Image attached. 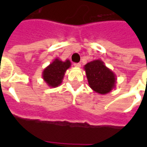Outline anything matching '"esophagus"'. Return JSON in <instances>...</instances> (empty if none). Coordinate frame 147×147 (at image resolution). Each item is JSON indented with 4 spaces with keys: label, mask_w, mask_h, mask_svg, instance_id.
I'll return each instance as SVG.
<instances>
[{
    "label": "esophagus",
    "mask_w": 147,
    "mask_h": 147,
    "mask_svg": "<svg viewBox=\"0 0 147 147\" xmlns=\"http://www.w3.org/2000/svg\"><path fill=\"white\" fill-rule=\"evenodd\" d=\"M74 65L76 68H80L81 67V64H79V63H75V64H74Z\"/></svg>",
    "instance_id": "esophagus-1"
}]
</instances>
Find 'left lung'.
Segmentation results:
<instances>
[{
  "label": "left lung",
  "instance_id": "8db88e82",
  "mask_svg": "<svg viewBox=\"0 0 147 147\" xmlns=\"http://www.w3.org/2000/svg\"><path fill=\"white\" fill-rule=\"evenodd\" d=\"M89 87L101 95L110 93L115 88L116 75L101 59H95L84 65Z\"/></svg>",
  "mask_w": 147,
  "mask_h": 147
}]
</instances>
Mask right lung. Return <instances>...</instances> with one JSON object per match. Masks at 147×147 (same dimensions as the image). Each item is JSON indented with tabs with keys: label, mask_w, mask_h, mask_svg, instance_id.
Masks as SVG:
<instances>
[{
	"label": "right lung",
	"mask_w": 147,
	"mask_h": 147,
	"mask_svg": "<svg viewBox=\"0 0 147 147\" xmlns=\"http://www.w3.org/2000/svg\"><path fill=\"white\" fill-rule=\"evenodd\" d=\"M69 59L62 61L59 58H55L50 65L44 69L42 78L45 82L51 88H57L64 79L66 70L70 68Z\"/></svg>",
	"instance_id": "add662e5"
}]
</instances>
